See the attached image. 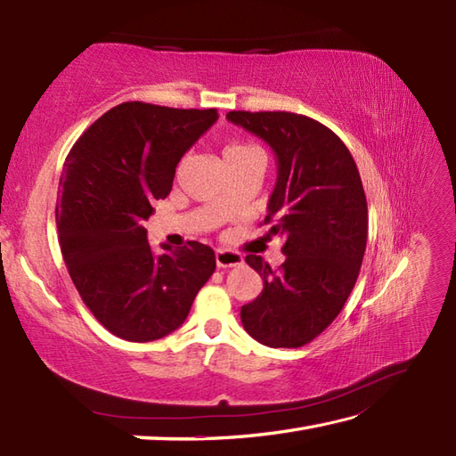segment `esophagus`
<instances>
[{
	"label": "esophagus",
	"instance_id": "esophagus-1",
	"mask_svg": "<svg viewBox=\"0 0 456 456\" xmlns=\"http://www.w3.org/2000/svg\"><path fill=\"white\" fill-rule=\"evenodd\" d=\"M216 263L219 268H233L245 263L243 255H239L237 250H229V248H217L216 250Z\"/></svg>",
	"mask_w": 456,
	"mask_h": 456
}]
</instances>
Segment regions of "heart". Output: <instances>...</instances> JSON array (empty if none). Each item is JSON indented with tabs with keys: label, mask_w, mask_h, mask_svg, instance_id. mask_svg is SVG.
<instances>
[{
	"label": "heart",
	"mask_w": 456,
	"mask_h": 456,
	"mask_svg": "<svg viewBox=\"0 0 456 456\" xmlns=\"http://www.w3.org/2000/svg\"><path fill=\"white\" fill-rule=\"evenodd\" d=\"M248 151H255V147H250V144H243V142L229 144V147L225 149V157H235V154H243Z\"/></svg>",
	"instance_id": "obj_1"
}]
</instances>
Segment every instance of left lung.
Returning a JSON list of instances; mask_svg holds the SVG:
<instances>
[{
  "instance_id": "obj_1",
  "label": "left lung",
  "mask_w": 456,
  "mask_h": 456,
  "mask_svg": "<svg viewBox=\"0 0 456 456\" xmlns=\"http://www.w3.org/2000/svg\"><path fill=\"white\" fill-rule=\"evenodd\" d=\"M227 119L276 154L278 178L265 223L286 239L278 270L247 255L265 288L240 307V322L266 346H304L333 323L361 273L368 235L361 174L345 142L305 115L229 111Z\"/></svg>"
}]
</instances>
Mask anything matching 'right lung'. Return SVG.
<instances>
[{
    "mask_svg": "<svg viewBox=\"0 0 456 456\" xmlns=\"http://www.w3.org/2000/svg\"><path fill=\"white\" fill-rule=\"evenodd\" d=\"M217 118V110L125 102L68 152L56 198L62 258L82 302L125 341L178 329L216 270V253L198 240L154 255L144 221L170 193L183 152Z\"/></svg>",
    "mask_w": 456,
    "mask_h": 456,
    "instance_id": "right-lung-1",
    "label": "right lung"
}]
</instances>
